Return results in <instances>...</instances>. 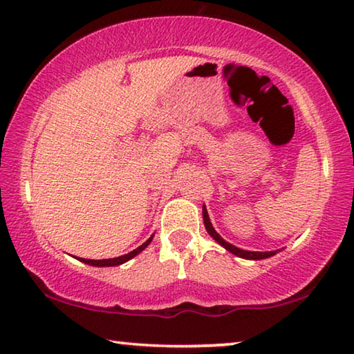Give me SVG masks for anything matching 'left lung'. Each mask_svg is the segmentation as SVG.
<instances>
[{
  "label": "left lung",
  "mask_w": 354,
  "mask_h": 354,
  "mask_svg": "<svg viewBox=\"0 0 354 354\" xmlns=\"http://www.w3.org/2000/svg\"><path fill=\"white\" fill-rule=\"evenodd\" d=\"M203 220H205V226H206V231L211 234V237L214 239L215 242H218L221 247L226 248L227 251H231L232 254H236L239 257H243V259H253V261H259V259H266V257H270L273 254H277V251H266V253H262V251H247V250H241L234 247V245L227 243L226 241H223L221 239V236L218 234L217 231L214 230V226L211 223V220H209V215H207V211L206 207H203Z\"/></svg>",
  "instance_id": "8db88e82"
}]
</instances>
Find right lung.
<instances>
[{
  "label": "right lung",
  "instance_id": "1",
  "mask_svg": "<svg viewBox=\"0 0 354 354\" xmlns=\"http://www.w3.org/2000/svg\"><path fill=\"white\" fill-rule=\"evenodd\" d=\"M153 237H154V234H153L151 237H149L145 243H142L139 248L133 250V251H131V253H128V254L113 257V259H100V261H93V259H82V257H77V259H80V261L84 262V263H88V266H93V267H113V266H120V263L128 262L129 259H133L134 256L139 254L140 251L145 250V248L148 247V245H149V242L153 241Z\"/></svg>",
  "mask_w": 354,
  "mask_h": 354
}]
</instances>
